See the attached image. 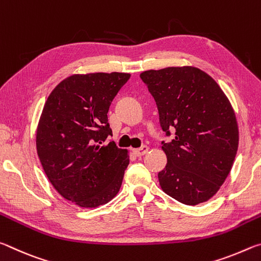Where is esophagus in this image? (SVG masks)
I'll use <instances>...</instances> for the list:
<instances>
[{
	"mask_svg": "<svg viewBox=\"0 0 261 261\" xmlns=\"http://www.w3.org/2000/svg\"><path fill=\"white\" fill-rule=\"evenodd\" d=\"M148 151V147L147 146H141L139 148H136L134 149V153L136 154L137 156H143L144 154H146Z\"/></svg>",
	"mask_w": 261,
	"mask_h": 261,
	"instance_id": "esophagus-1",
	"label": "esophagus"
}]
</instances>
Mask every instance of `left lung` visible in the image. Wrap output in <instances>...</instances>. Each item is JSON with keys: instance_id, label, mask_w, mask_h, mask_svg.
Instances as JSON below:
<instances>
[{"instance_id": "1", "label": "left lung", "mask_w": 261, "mask_h": 261, "mask_svg": "<svg viewBox=\"0 0 261 261\" xmlns=\"http://www.w3.org/2000/svg\"><path fill=\"white\" fill-rule=\"evenodd\" d=\"M140 78L155 100L167 165L158 174L163 191L185 205L207 201L230 173L238 148L235 113L213 78L193 67L148 70Z\"/></svg>"}]
</instances>
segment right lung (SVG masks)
Wrapping results in <instances>:
<instances>
[{
    "mask_svg": "<svg viewBox=\"0 0 261 261\" xmlns=\"http://www.w3.org/2000/svg\"><path fill=\"white\" fill-rule=\"evenodd\" d=\"M130 73L72 74L48 96L37 129V152L53 187L84 208L107 204L129 165L114 141L107 113Z\"/></svg>",
    "mask_w": 261,
    "mask_h": 261,
    "instance_id": "obj_1",
    "label": "right lung"
}]
</instances>
